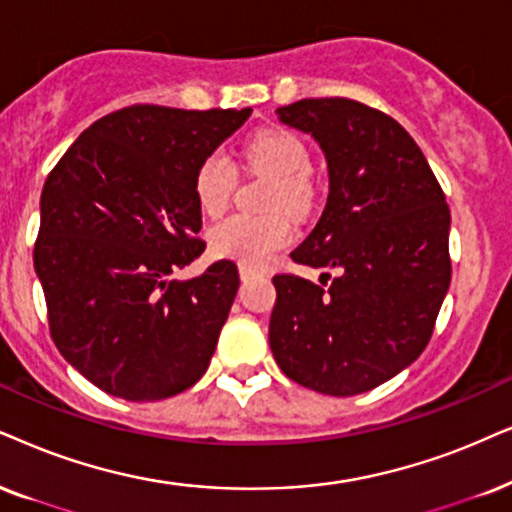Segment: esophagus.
<instances>
[{"instance_id":"34e87169","label":"esophagus","mask_w":512,"mask_h":512,"mask_svg":"<svg viewBox=\"0 0 512 512\" xmlns=\"http://www.w3.org/2000/svg\"><path fill=\"white\" fill-rule=\"evenodd\" d=\"M238 274H241V281H250L257 274V269L248 267V264H238Z\"/></svg>"}]
</instances>
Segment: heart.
<instances>
[{"label": "heart", "mask_w": 512, "mask_h": 512, "mask_svg": "<svg viewBox=\"0 0 512 512\" xmlns=\"http://www.w3.org/2000/svg\"><path fill=\"white\" fill-rule=\"evenodd\" d=\"M250 167L274 179L269 208H286L300 215L312 203V155L300 137L288 129H262L245 146ZM236 189V167L224 151H212L200 160L193 174V193L205 215H222ZM210 250L222 260L262 267L278 250L293 241V226L283 212L264 217L231 215L208 234Z\"/></svg>", "instance_id": "heart-1"}]
</instances>
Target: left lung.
Here are the masks:
<instances>
[{"mask_svg":"<svg viewBox=\"0 0 512 512\" xmlns=\"http://www.w3.org/2000/svg\"><path fill=\"white\" fill-rule=\"evenodd\" d=\"M312 134L328 163V203L293 262L333 269L331 286L274 276L269 345L278 368L309 390L352 397L420 357L451 283L444 191L411 134L352 99L278 108Z\"/></svg>","mask_w":512,"mask_h":512,"instance_id":"1","label":"left lung"}]
</instances>
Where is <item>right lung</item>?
<instances>
[{"instance_id":"obj_1","label":"right lung","mask_w":512,"mask_h":512,"mask_svg":"<svg viewBox=\"0 0 512 512\" xmlns=\"http://www.w3.org/2000/svg\"><path fill=\"white\" fill-rule=\"evenodd\" d=\"M139 106L103 115L44 181L35 271L58 352L99 390L158 401L208 371L238 290L234 262L172 281L203 255L193 174L250 118Z\"/></svg>"}]
</instances>
